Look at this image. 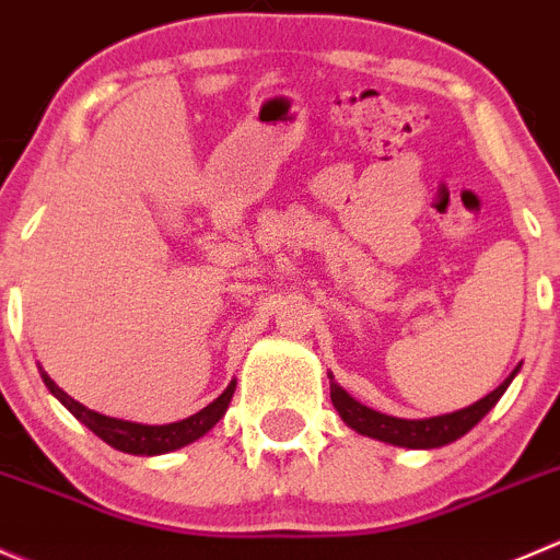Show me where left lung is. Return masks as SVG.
Segmentation results:
<instances>
[{"label":"left lung","mask_w":560,"mask_h":560,"mask_svg":"<svg viewBox=\"0 0 560 560\" xmlns=\"http://www.w3.org/2000/svg\"><path fill=\"white\" fill-rule=\"evenodd\" d=\"M520 372V366L498 385L492 394H487L485 399H479L476 405L463 407L457 412H448V416H435V418H421V421H407V418H394L385 416V412L372 410V407L361 405V401L352 399L345 388H339L336 383H330V401L339 410L341 421L347 427H352L361 435L374 438V441L390 443V446H405V448H438L454 443L457 438H463L465 432L474 430L481 418L495 407V401L501 399L503 390L509 388V383L514 380V374Z\"/></svg>","instance_id":"1"}]
</instances>
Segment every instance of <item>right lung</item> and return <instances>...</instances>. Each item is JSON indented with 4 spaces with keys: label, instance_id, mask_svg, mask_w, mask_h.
<instances>
[{
    "label": "right lung",
    "instance_id": "right-lung-1",
    "mask_svg": "<svg viewBox=\"0 0 560 560\" xmlns=\"http://www.w3.org/2000/svg\"><path fill=\"white\" fill-rule=\"evenodd\" d=\"M43 383L46 388L79 418L81 424L90 427L103 443H108L112 448L125 454H142V457H155V454H166L175 452V448L188 446V443L199 441L202 435H208L215 424H219V418L224 416L226 407H230L232 394H235V380L226 385L224 394L219 396L215 401H210L205 410L194 412V416L183 418V421H175V424H161V427H150V424H133V421H119V418H108L101 416V412L90 410L81 401H75L73 396L65 394L46 372H43Z\"/></svg>",
    "mask_w": 560,
    "mask_h": 560
}]
</instances>
